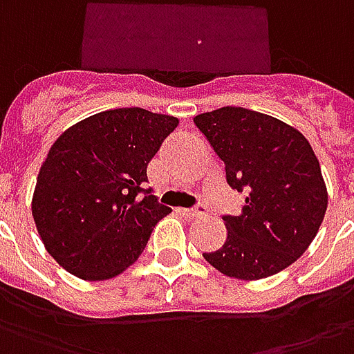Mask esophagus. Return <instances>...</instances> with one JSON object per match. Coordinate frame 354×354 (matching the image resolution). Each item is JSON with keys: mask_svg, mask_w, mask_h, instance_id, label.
<instances>
[{"mask_svg": "<svg viewBox=\"0 0 354 354\" xmlns=\"http://www.w3.org/2000/svg\"><path fill=\"white\" fill-rule=\"evenodd\" d=\"M180 215L187 216V218H200V216H205V209L196 207V209H180Z\"/></svg>", "mask_w": 354, "mask_h": 354, "instance_id": "1", "label": "esophagus"}]
</instances>
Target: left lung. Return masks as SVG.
<instances>
[{"mask_svg": "<svg viewBox=\"0 0 354 354\" xmlns=\"http://www.w3.org/2000/svg\"><path fill=\"white\" fill-rule=\"evenodd\" d=\"M194 124L224 162L228 185L247 194L239 215L223 216V247L203 259L243 281L283 272L311 245L328 205L309 141L292 126L243 107L202 113Z\"/></svg>", "mask_w": 354, "mask_h": 354, "instance_id": "1", "label": "left lung"}]
</instances>
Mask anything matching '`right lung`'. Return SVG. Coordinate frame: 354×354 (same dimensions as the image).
I'll return each mask as SVG.
<instances>
[{"instance_id":"obj_1","label":"right lung","mask_w":354,"mask_h":354,"mask_svg":"<svg viewBox=\"0 0 354 354\" xmlns=\"http://www.w3.org/2000/svg\"><path fill=\"white\" fill-rule=\"evenodd\" d=\"M179 120L139 107L92 115L54 141L32 215L45 249L86 281L117 277L171 211L145 188L147 166Z\"/></svg>"}]
</instances>
